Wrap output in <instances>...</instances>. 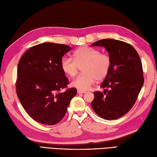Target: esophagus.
Instances as JSON below:
<instances>
[{
    "label": "esophagus",
    "mask_w": 157,
    "mask_h": 157,
    "mask_svg": "<svg viewBox=\"0 0 157 157\" xmlns=\"http://www.w3.org/2000/svg\"><path fill=\"white\" fill-rule=\"evenodd\" d=\"M86 93L85 90H80V89L77 90V93H78V94H80V93Z\"/></svg>",
    "instance_id": "obj_1"
}]
</instances>
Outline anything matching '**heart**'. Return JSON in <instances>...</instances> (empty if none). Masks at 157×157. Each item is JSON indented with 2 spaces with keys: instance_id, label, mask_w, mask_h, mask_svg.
<instances>
[{
  "instance_id": "heart-1",
  "label": "heart",
  "mask_w": 157,
  "mask_h": 157,
  "mask_svg": "<svg viewBox=\"0 0 157 157\" xmlns=\"http://www.w3.org/2000/svg\"><path fill=\"white\" fill-rule=\"evenodd\" d=\"M61 68L64 74L74 77L79 67H82L84 74L78 76L71 82V85L80 90L89 89L95 80L102 81L107 77L111 67L110 56L99 50L84 46L76 50L73 58L66 56L61 60Z\"/></svg>"
}]
</instances>
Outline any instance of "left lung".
<instances>
[{"label": "left lung", "mask_w": 157, "mask_h": 157, "mask_svg": "<svg viewBox=\"0 0 157 157\" xmlns=\"http://www.w3.org/2000/svg\"><path fill=\"white\" fill-rule=\"evenodd\" d=\"M91 46L105 47L111 58L109 73L101 85L105 90L94 92L91 107L104 119H118L134 106L144 84L140 57L133 46L122 41L104 39Z\"/></svg>", "instance_id": "8db88e82"}]
</instances>
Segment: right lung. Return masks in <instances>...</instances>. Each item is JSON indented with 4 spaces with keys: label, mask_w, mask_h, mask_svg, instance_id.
<instances>
[{
    "label": "right lung",
    "mask_w": 157,
    "mask_h": 157,
    "mask_svg": "<svg viewBox=\"0 0 157 157\" xmlns=\"http://www.w3.org/2000/svg\"><path fill=\"white\" fill-rule=\"evenodd\" d=\"M71 50L65 44L43 43L29 48L20 59L17 95L26 112L40 124L52 126L60 122L77 92L76 88L59 92L69 83L60 63Z\"/></svg>",
    "instance_id": "add662e5"
}]
</instances>
